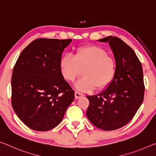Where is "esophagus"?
I'll use <instances>...</instances> for the list:
<instances>
[{"label":"esophagus","instance_id":"34e87169","mask_svg":"<svg viewBox=\"0 0 156 156\" xmlns=\"http://www.w3.org/2000/svg\"><path fill=\"white\" fill-rule=\"evenodd\" d=\"M83 96H84V95H83V94L78 93V92H77V91H76V92H75V98H76V99L80 98L83 97Z\"/></svg>","mask_w":156,"mask_h":156}]
</instances>
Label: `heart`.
I'll use <instances>...</instances> for the list:
<instances>
[{
	"instance_id": "1",
	"label": "heart",
	"mask_w": 156,
	"mask_h": 156,
	"mask_svg": "<svg viewBox=\"0 0 156 156\" xmlns=\"http://www.w3.org/2000/svg\"><path fill=\"white\" fill-rule=\"evenodd\" d=\"M60 70L66 80L73 82L83 69V77L75 84L80 91H91L106 88L112 83L116 72L115 59L105 49L96 45L76 49L73 57L63 56L59 62Z\"/></svg>"
}]
</instances>
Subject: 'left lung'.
Here are the masks:
<instances>
[{
    "mask_svg": "<svg viewBox=\"0 0 156 156\" xmlns=\"http://www.w3.org/2000/svg\"><path fill=\"white\" fill-rule=\"evenodd\" d=\"M98 41L109 43L114 54L116 72L105 90L87 96L89 105L86 115L96 127L112 131L130 122L143 102V72L136 53L120 38L107 36Z\"/></svg>",
    "mask_w": 156,
    "mask_h": 156,
    "instance_id": "left-lung-1",
    "label": "left lung"
}]
</instances>
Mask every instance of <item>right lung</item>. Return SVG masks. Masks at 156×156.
I'll list each match as a JSON object with an SVG mask.
<instances>
[{"mask_svg": "<svg viewBox=\"0 0 156 156\" xmlns=\"http://www.w3.org/2000/svg\"><path fill=\"white\" fill-rule=\"evenodd\" d=\"M72 39L38 38L20 53L12 76V105L20 120L38 131L51 130L61 122L74 99L59 62Z\"/></svg>", "mask_w": 156, "mask_h": 156, "instance_id": "add662e5", "label": "right lung"}]
</instances>
